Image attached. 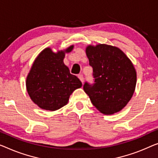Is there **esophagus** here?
Instances as JSON below:
<instances>
[{
    "label": "esophagus",
    "instance_id": "obj_1",
    "mask_svg": "<svg viewBox=\"0 0 158 158\" xmlns=\"http://www.w3.org/2000/svg\"><path fill=\"white\" fill-rule=\"evenodd\" d=\"M78 78L80 79V81H81L82 83H83V82H84V77H83V75H82V74H79L78 75Z\"/></svg>",
    "mask_w": 158,
    "mask_h": 158
}]
</instances>
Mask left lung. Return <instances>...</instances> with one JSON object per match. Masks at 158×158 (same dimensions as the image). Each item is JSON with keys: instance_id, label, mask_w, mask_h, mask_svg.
<instances>
[{"instance_id": "8db88e82", "label": "left lung", "mask_w": 158, "mask_h": 158, "mask_svg": "<svg viewBox=\"0 0 158 158\" xmlns=\"http://www.w3.org/2000/svg\"><path fill=\"white\" fill-rule=\"evenodd\" d=\"M86 53L93 68L94 83L83 89L92 104L103 114L122 110L131 100L136 85V72L131 61L116 47L89 45Z\"/></svg>"}]
</instances>
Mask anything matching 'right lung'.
<instances>
[{"mask_svg":"<svg viewBox=\"0 0 158 158\" xmlns=\"http://www.w3.org/2000/svg\"><path fill=\"white\" fill-rule=\"evenodd\" d=\"M74 45L65 50L53 52L50 48L42 50L35 59L26 79V88L30 98L42 109L56 110L68 103L75 89L82 84L64 64L65 53L71 52Z\"/></svg>","mask_w":158,"mask_h":158,"instance_id":"add662e5","label":"right lung"}]
</instances>
